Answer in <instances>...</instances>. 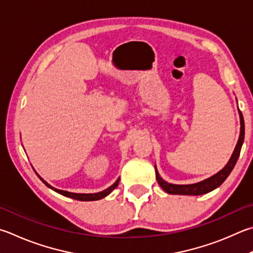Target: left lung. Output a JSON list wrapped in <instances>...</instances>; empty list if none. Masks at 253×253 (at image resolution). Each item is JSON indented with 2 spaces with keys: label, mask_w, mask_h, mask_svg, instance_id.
<instances>
[{
  "label": "left lung",
  "mask_w": 253,
  "mask_h": 253,
  "mask_svg": "<svg viewBox=\"0 0 253 253\" xmlns=\"http://www.w3.org/2000/svg\"><path fill=\"white\" fill-rule=\"evenodd\" d=\"M239 116H240V125H241L240 136H239L235 151H233L230 160H229L228 164L224 166V168H222L219 172L213 174L212 177H210L200 182L191 183V185H173V183H169L167 181H165L164 179L159 176L157 168L155 166L156 179H157L159 186L162 187L167 194H170V195L199 196V195H204V194H207V192L212 191L213 189H215V188H218L220 185H221V183L228 178L229 174H230L233 167H235L239 156H240L243 140H245V121H243L242 113L240 111H239Z\"/></svg>",
  "instance_id": "1"
}]
</instances>
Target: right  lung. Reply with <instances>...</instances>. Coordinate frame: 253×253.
<instances>
[{"mask_svg": "<svg viewBox=\"0 0 253 253\" xmlns=\"http://www.w3.org/2000/svg\"><path fill=\"white\" fill-rule=\"evenodd\" d=\"M36 174H38V172H36ZM39 178L42 180L45 185H46L48 188H50V189H53L54 191L58 192V194H61L63 196L65 197H70V198H73V199H76V200H81V201H94V200H99V199H103L105 198V197L108 196L111 192L115 189L118 186L119 183V178L117 179L116 181H115L113 185L107 188V189H105L103 191L100 192H96V194H75V192H68V191H65V190H61V189H56V188L52 187L50 185H48V183L44 180V179L40 176V174H38Z\"/></svg>", "mask_w": 253, "mask_h": 253, "instance_id": "obj_1", "label": "right lung"}]
</instances>
